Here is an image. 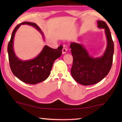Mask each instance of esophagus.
Segmentation results:
<instances>
[{
	"mask_svg": "<svg viewBox=\"0 0 122 122\" xmlns=\"http://www.w3.org/2000/svg\"><path fill=\"white\" fill-rule=\"evenodd\" d=\"M67 48H66V47H64L63 48V50H62V53H63V54H66V53L67 52Z\"/></svg>",
	"mask_w": 122,
	"mask_h": 122,
	"instance_id": "34e87169",
	"label": "esophagus"
}]
</instances>
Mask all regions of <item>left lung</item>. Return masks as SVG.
<instances>
[{"label":"left lung","instance_id":"obj_1","mask_svg":"<svg viewBox=\"0 0 122 122\" xmlns=\"http://www.w3.org/2000/svg\"><path fill=\"white\" fill-rule=\"evenodd\" d=\"M98 27L104 28L107 45L104 54L99 58H93L81 44L71 42V51L73 56L71 75L76 81L84 86L92 85L106 76L112 66L114 42L110 30L104 21L98 20Z\"/></svg>","mask_w":122,"mask_h":122}]
</instances>
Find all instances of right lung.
Masks as SVG:
<instances>
[{
	"mask_svg": "<svg viewBox=\"0 0 122 122\" xmlns=\"http://www.w3.org/2000/svg\"><path fill=\"white\" fill-rule=\"evenodd\" d=\"M21 24H28L35 27L41 33V28L34 23L24 21L14 28L8 43L7 51L10 68L14 75L25 83L35 84L45 81L49 76L54 61L61 55L62 46L53 49L45 46L35 58L28 61H21L15 55L13 48L14 36Z\"/></svg>",
	"mask_w": 122,
	"mask_h": 122,
	"instance_id": "right-lung-1",
	"label": "right lung"
}]
</instances>
